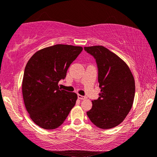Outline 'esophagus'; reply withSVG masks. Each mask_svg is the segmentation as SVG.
Wrapping results in <instances>:
<instances>
[{"label":"esophagus","mask_w":157,"mask_h":157,"mask_svg":"<svg viewBox=\"0 0 157 157\" xmlns=\"http://www.w3.org/2000/svg\"><path fill=\"white\" fill-rule=\"evenodd\" d=\"M78 98L80 99V100H84V99L86 98V96H83V95H79V94H78Z\"/></svg>","instance_id":"34e87169"}]
</instances>
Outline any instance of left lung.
<instances>
[{
  "label": "left lung",
  "instance_id": "1",
  "mask_svg": "<svg viewBox=\"0 0 157 157\" xmlns=\"http://www.w3.org/2000/svg\"><path fill=\"white\" fill-rule=\"evenodd\" d=\"M94 57L98 69V100L87 112L91 122L102 129L117 126L125 119L133 103L135 80L124 60L102 45L84 47Z\"/></svg>",
  "mask_w": 157,
  "mask_h": 157
}]
</instances>
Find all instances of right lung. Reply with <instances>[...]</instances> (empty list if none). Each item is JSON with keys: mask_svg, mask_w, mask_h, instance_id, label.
Masks as SVG:
<instances>
[{"mask_svg": "<svg viewBox=\"0 0 157 157\" xmlns=\"http://www.w3.org/2000/svg\"><path fill=\"white\" fill-rule=\"evenodd\" d=\"M83 48L57 44L38 50L26 65L22 81L24 102L37 126L47 130L63 124L75 105L77 95L61 90L58 83Z\"/></svg>", "mask_w": 157, "mask_h": 157, "instance_id": "right-lung-1", "label": "right lung"}]
</instances>
